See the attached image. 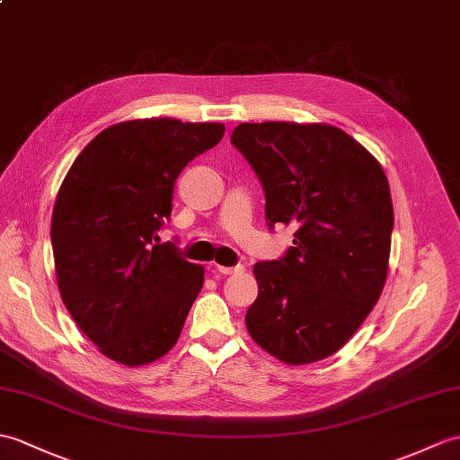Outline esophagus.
Wrapping results in <instances>:
<instances>
[{
	"instance_id": "obj_1",
	"label": "esophagus",
	"mask_w": 460,
	"mask_h": 460,
	"mask_svg": "<svg viewBox=\"0 0 460 460\" xmlns=\"http://www.w3.org/2000/svg\"><path fill=\"white\" fill-rule=\"evenodd\" d=\"M216 270L219 274H237V272H243L244 266L243 264H234V266H221V264H216Z\"/></svg>"
}]
</instances>
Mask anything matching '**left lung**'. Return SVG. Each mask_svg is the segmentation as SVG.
Listing matches in <instances>:
<instances>
[{
	"instance_id": "1",
	"label": "left lung",
	"mask_w": 460,
	"mask_h": 460,
	"mask_svg": "<svg viewBox=\"0 0 460 460\" xmlns=\"http://www.w3.org/2000/svg\"><path fill=\"white\" fill-rule=\"evenodd\" d=\"M231 143L259 176L266 221L296 226L280 261L254 264L251 337L288 365L333 355L386 282L394 209L378 160L325 123H241Z\"/></svg>"
}]
</instances>
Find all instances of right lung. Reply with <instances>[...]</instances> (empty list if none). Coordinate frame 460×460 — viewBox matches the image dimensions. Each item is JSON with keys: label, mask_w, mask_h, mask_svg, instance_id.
<instances>
[{"label": "right lung", "mask_w": 460, "mask_h": 460, "mask_svg": "<svg viewBox=\"0 0 460 460\" xmlns=\"http://www.w3.org/2000/svg\"><path fill=\"white\" fill-rule=\"evenodd\" d=\"M221 123L137 119L102 131L74 160L52 211L62 302L92 343L127 367L176 345L204 269L158 244L176 178L216 146Z\"/></svg>", "instance_id": "1"}]
</instances>
